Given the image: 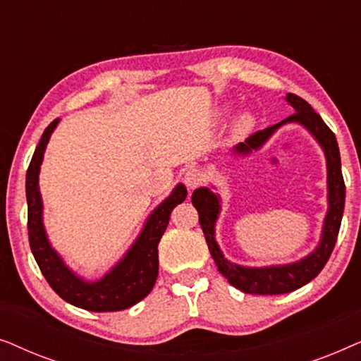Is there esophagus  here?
I'll return each mask as SVG.
<instances>
[{
	"label": "esophagus",
	"instance_id": "obj_1",
	"mask_svg": "<svg viewBox=\"0 0 361 361\" xmlns=\"http://www.w3.org/2000/svg\"><path fill=\"white\" fill-rule=\"evenodd\" d=\"M184 180L189 189H197V187L204 182V172H202L200 169H197V167H194V169H189L185 172Z\"/></svg>",
	"mask_w": 361,
	"mask_h": 361
}]
</instances>
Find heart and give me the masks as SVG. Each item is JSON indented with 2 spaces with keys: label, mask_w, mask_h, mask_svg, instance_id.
<instances>
[{
  "label": "heart",
  "mask_w": 361,
  "mask_h": 361,
  "mask_svg": "<svg viewBox=\"0 0 361 361\" xmlns=\"http://www.w3.org/2000/svg\"><path fill=\"white\" fill-rule=\"evenodd\" d=\"M253 126V116L250 115V113H243L238 118V121H236V128H238V131H246L250 130V128Z\"/></svg>",
  "instance_id": "heart-1"
}]
</instances>
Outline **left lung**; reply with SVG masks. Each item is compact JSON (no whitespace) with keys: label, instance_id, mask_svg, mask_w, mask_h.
Returning <instances> with one entry per match:
<instances>
[{"label":"left lung","instance_id":"8db88e82","mask_svg":"<svg viewBox=\"0 0 361 361\" xmlns=\"http://www.w3.org/2000/svg\"><path fill=\"white\" fill-rule=\"evenodd\" d=\"M288 105L293 106L294 113L286 118L278 125L266 128L263 131L251 135L245 142H240L233 147V152L238 156H246L251 151H258L276 131L288 123H299L315 137L320 147L324 149L325 159H327V199L329 210L325 215L322 236L312 253L305 258L289 264L278 266H263V268H248L228 261L221 253L219 243L215 240V224L220 214V197L214 194L209 187H200L192 194V204L199 212V221L204 230L207 245H209L210 255L214 258L216 268L221 274L228 279L231 286L243 290L246 294H286L295 290L307 284L317 276L327 263L332 255L334 246L337 243V236L342 224L343 207H345V182L342 176V162H340V151L337 140L332 130L325 125L319 113L302 98L288 93L286 95Z\"/></svg>","mask_w":361,"mask_h":361}]
</instances>
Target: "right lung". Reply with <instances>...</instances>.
Wrapping results in <instances>:
<instances>
[{"label": "right lung", "mask_w": 361, "mask_h": 361, "mask_svg": "<svg viewBox=\"0 0 361 361\" xmlns=\"http://www.w3.org/2000/svg\"><path fill=\"white\" fill-rule=\"evenodd\" d=\"M59 123L54 120L46 130L34 151L31 164L26 174L27 199V230L29 245L49 286L68 304L92 312H115L131 307L145 299L152 290L157 279L159 258L157 245L169 224L171 212L182 204L187 197L184 184L176 185L172 194L162 200L147 216L141 233L125 256L98 281H85L77 276L56 250L49 243L46 228L42 224V199L39 192V171L44 159V151L52 131Z\"/></svg>", "instance_id": "obj_1"}]
</instances>
